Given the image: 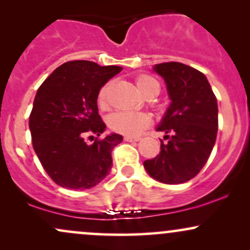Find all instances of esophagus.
I'll list each match as a JSON object with an SVG mask.
<instances>
[{"label":"esophagus","instance_id":"34e87169","mask_svg":"<svg viewBox=\"0 0 250 250\" xmlns=\"http://www.w3.org/2000/svg\"><path fill=\"white\" fill-rule=\"evenodd\" d=\"M140 137H133V136H125V141H127V142H137V141H140Z\"/></svg>","mask_w":250,"mask_h":250}]
</instances>
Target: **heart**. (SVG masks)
<instances>
[{
  "label": "heart",
  "instance_id": "heart-1",
  "mask_svg": "<svg viewBox=\"0 0 250 250\" xmlns=\"http://www.w3.org/2000/svg\"><path fill=\"white\" fill-rule=\"evenodd\" d=\"M136 87L139 91L143 95L148 91L153 90L154 88H159V82L154 77L148 75H141L136 79ZM109 84H104L100 89L97 95V103L101 108L107 105V95H108ZM150 123V117L146 113H133V111H116L111 114L108 119V125L111 130L116 133L128 135V136H136L142 133Z\"/></svg>",
  "mask_w": 250,
  "mask_h": 250
}]
</instances>
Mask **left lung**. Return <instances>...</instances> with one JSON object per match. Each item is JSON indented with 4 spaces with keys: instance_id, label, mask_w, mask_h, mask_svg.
I'll list each match as a JSON object with an SVG mask.
<instances>
[{
    "instance_id": "left-lung-1",
    "label": "left lung",
    "mask_w": 250,
    "mask_h": 250,
    "mask_svg": "<svg viewBox=\"0 0 250 250\" xmlns=\"http://www.w3.org/2000/svg\"><path fill=\"white\" fill-rule=\"evenodd\" d=\"M171 100L157 131H165L156 157L143 162L155 180L167 185L187 182L208 161L216 141L217 101L205 74L180 62L155 64Z\"/></svg>"
}]
</instances>
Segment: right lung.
<instances>
[{
    "label": "right lung",
    "mask_w": 250,
    "mask_h": 250,
    "mask_svg": "<svg viewBox=\"0 0 250 250\" xmlns=\"http://www.w3.org/2000/svg\"><path fill=\"white\" fill-rule=\"evenodd\" d=\"M121 70L117 65L69 61L56 68L37 90L29 116L31 141L42 167L56 185L89 189L108 175L111 150L123 137L111 134L87 145L84 136H100L105 130L97 95Z\"/></svg>",
    "instance_id": "1"
}]
</instances>
